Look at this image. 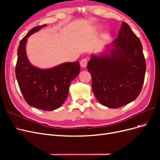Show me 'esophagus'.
<instances>
[{"instance_id": "esophagus-1", "label": "esophagus", "mask_w": 160, "mask_h": 160, "mask_svg": "<svg viewBox=\"0 0 160 160\" xmlns=\"http://www.w3.org/2000/svg\"><path fill=\"white\" fill-rule=\"evenodd\" d=\"M80 65L82 67H83V68H85V67H87V65H88V60L86 59H82L80 62Z\"/></svg>"}]
</instances>
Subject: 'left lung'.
<instances>
[{"mask_svg":"<svg viewBox=\"0 0 160 160\" xmlns=\"http://www.w3.org/2000/svg\"><path fill=\"white\" fill-rule=\"evenodd\" d=\"M106 47L108 51L91 55L87 68L97 99L101 105L116 109L132 102L139 95L146 60L139 38L124 22L118 37Z\"/></svg>","mask_w":160,"mask_h":160,"instance_id":"8db88e82","label":"left lung"}]
</instances>
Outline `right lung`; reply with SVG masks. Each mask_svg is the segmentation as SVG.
<instances>
[{
  "label": "right lung",
  "mask_w": 160,
  "mask_h": 160,
  "mask_svg": "<svg viewBox=\"0 0 160 160\" xmlns=\"http://www.w3.org/2000/svg\"><path fill=\"white\" fill-rule=\"evenodd\" d=\"M46 25L34 27L21 41L15 74L19 88L28 105L41 110L52 111L65 102L70 83L79 73L80 65L78 61L63 62L46 69L31 65L26 53L27 38Z\"/></svg>",
  "instance_id": "obj_1"
}]
</instances>
